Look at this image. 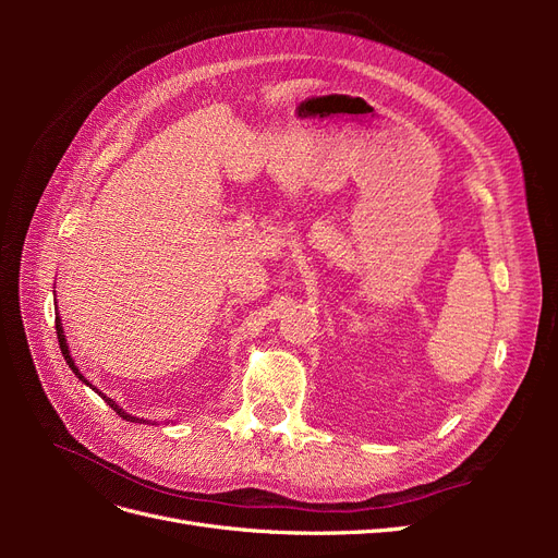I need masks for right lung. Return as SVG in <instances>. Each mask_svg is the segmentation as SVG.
I'll return each mask as SVG.
<instances>
[{
    "label": "right lung",
    "mask_w": 558,
    "mask_h": 558,
    "mask_svg": "<svg viewBox=\"0 0 558 558\" xmlns=\"http://www.w3.org/2000/svg\"><path fill=\"white\" fill-rule=\"evenodd\" d=\"M56 330H58V342H60V351H62V356H64V361H66V365H70L72 367V373L83 381V384H86V386H90L93 388V391L95 393H99V396H102L105 398V402L109 404V408L116 412V414H121L125 421H144V418H137V416H132V414H128L123 408H121V404H118L116 400H111V398H107L102 391H99V388L97 386H93L86 377H83L81 373H78V367H76V363H74V359H72V353H70V344H66V337H64V330H62V320H60V314H56Z\"/></svg>",
    "instance_id": "right-lung-1"
}]
</instances>
